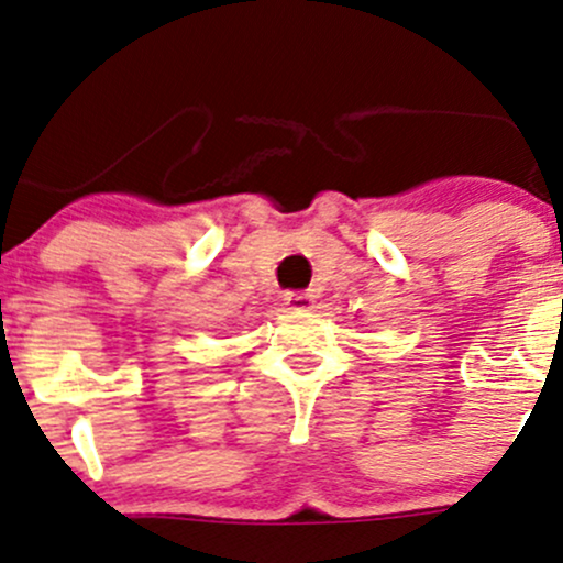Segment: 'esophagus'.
<instances>
[{"label":"esophagus","instance_id":"obj_1","mask_svg":"<svg viewBox=\"0 0 563 563\" xmlns=\"http://www.w3.org/2000/svg\"><path fill=\"white\" fill-rule=\"evenodd\" d=\"M284 300H287V306L292 308V311H308L313 302V295L311 292H287L284 295Z\"/></svg>","mask_w":563,"mask_h":563}]
</instances>
